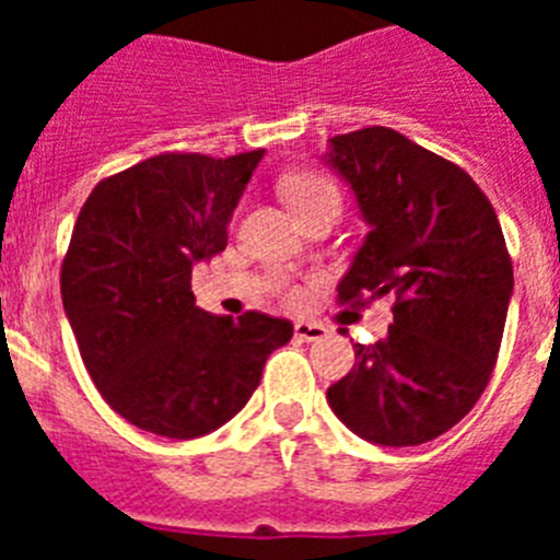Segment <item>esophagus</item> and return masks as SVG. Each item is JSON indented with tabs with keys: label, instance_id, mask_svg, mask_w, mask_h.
<instances>
[{
	"label": "esophagus",
	"instance_id": "1",
	"mask_svg": "<svg viewBox=\"0 0 560 560\" xmlns=\"http://www.w3.org/2000/svg\"><path fill=\"white\" fill-rule=\"evenodd\" d=\"M294 336L303 341H319L328 336V328L319 323H296L294 325Z\"/></svg>",
	"mask_w": 560,
	"mask_h": 560
}]
</instances>
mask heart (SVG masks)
<instances>
[{
    "mask_svg": "<svg viewBox=\"0 0 560 560\" xmlns=\"http://www.w3.org/2000/svg\"><path fill=\"white\" fill-rule=\"evenodd\" d=\"M283 192L296 215H303V212H308L316 205H323V201H339V190H336L334 182L328 176H323V173H296V176H289L283 182ZM285 296H289L291 303H300L303 291L289 289Z\"/></svg>",
    "mask_w": 560,
    "mask_h": 560,
    "instance_id": "b5f03b06",
    "label": "heart"
}]
</instances>
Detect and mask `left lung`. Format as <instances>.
Returning a JSON list of instances; mask_svg holds the SVG:
<instances>
[{"label": "left lung", "mask_w": 560, "mask_h": 560, "mask_svg": "<svg viewBox=\"0 0 560 560\" xmlns=\"http://www.w3.org/2000/svg\"><path fill=\"white\" fill-rule=\"evenodd\" d=\"M328 162L370 224L339 303L395 296L387 339L353 345V370L328 404L370 443L420 446L471 412L491 381L513 294L502 226L463 167L393 128L339 133Z\"/></svg>", "instance_id": "1"}]
</instances>
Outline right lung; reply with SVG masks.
Instances as JSON below:
<instances>
[{
  "label": "right lung",
  "instance_id": "obj_1",
  "mask_svg": "<svg viewBox=\"0 0 560 560\" xmlns=\"http://www.w3.org/2000/svg\"><path fill=\"white\" fill-rule=\"evenodd\" d=\"M264 148L215 160L160 153L97 182L61 264V300L95 387L137 429L190 440L224 427L260 384L289 319L196 305L192 264L226 224Z\"/></svg>",
  "mask_w": 560,
  "mask_h": 560
}]
</instances>
